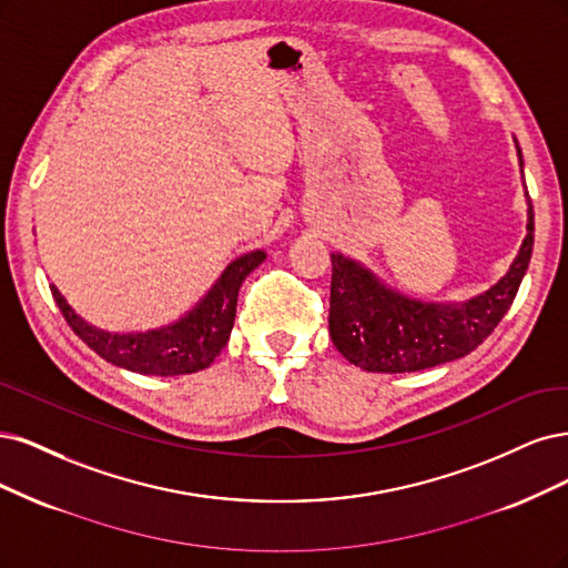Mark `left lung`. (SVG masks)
Instances as JSON below:
<instances>
[{"label":"left lung","instance_id":"obj_1","mask_svg":"<svg viewBox=\"0 0 568 568\" xmlns=\"http://www.w3.org/2000/svg\"><path fill=\"white\" fill-rule=\"evenodd\" d=\"M526 231L505 276L465 304H423L400 297L377 283L371 271L333 254L327 327L339 354L368 373H413L467 356L496 331L517 297L534 252L530 203Z\"/></svg>","mask_w":568,"mask_h":568}]
</instances>
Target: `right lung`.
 Wrapping results in <instances>:
<instances>
[{
  "mask_svg": "<svg viewBox=\"0 0 568 568\" xmlns=\"http://www.w3.org/2000/svg\"><path fill=\"white\" fill-rule=\"evenodd\" d=\"M264 260L266 254L262 250L235 260L186 318L151 333L115 335L99 331V327L84 323L53 285L51 295L72 333L108 363L141 375H189L207 368L226 346L235 321L237 290L247 273Z\"/></svg>",
  "mask_w": 568,
  "mask_h": 568,
  "instance_id": "1",
  "label": "right lung"
}]
</instances>
